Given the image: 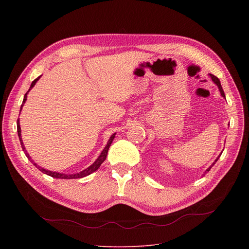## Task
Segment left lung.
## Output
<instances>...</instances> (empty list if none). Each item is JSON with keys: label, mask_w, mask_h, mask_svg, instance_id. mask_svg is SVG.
I'll return each instance as SVG.
<instances>
[{"label": "left lung", "mask_w": 249, "mask_h": 249, "mask_svg": "<svg viewBox=\"0 0 249 249\" xmlns=\"http://www.w3.org/2000/svg\"><path fill=\"white\" fill-rule=\"evenodd\" d=\"M210 76L212 77V80L214 81V83H215V84H216V85L218 86V88H219V89H220V93H221V96H222V97H224V98H225V94H224V90H223V89H222V86H221V84H220V81H219V78H218L217 76H215L214 74H212V73H210ZM219 156H220V155H219ZM218 159H219V158H218ZM218 159H217V160H215V162H216V161L218 160ZM215 162H214V163H213V164H212V165H211L210 167H209V168L207 169V172H209V171H210V169H211V167H212V166H213V165L215 164Z\"/></svg>", "instance_id": "left-lung-1"}]
</instances>
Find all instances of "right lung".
<instances>
[{"label":"right lung","instance_id":"obj_1","mask_svg":"<svg viewBox=\"0 0 249 249\" xmlns=\"http://www.w3.org/2000/svg\"><path fill=\"white\" fill-rule=\"evenodd\" d=\"M39 78H40V76H38L37 78H35V80L32 82V84H31V86H30L29 90L34 87V85L36 84V82L39 80ZM29 90H28V91H29ZM28 91H27V93H28ZM27 93H26V94H25V96H24V100H23V103H22V105H21V109H22L23 105H24V103H25V101H26V98H27ZM17 131H18V136H19V139H20V143H21L22 149H23V151L25 152L26 156H27V158H28V160H30V161L33 163V165H35V166L39 169V171H41L43 174H46V175H48V176H50V177H52V178H84V177H87V176L90 175L91 173L96 172L97 169L101 166V164L104 162V160H106V158H107V154H108V150H109V147L111 146V143H112V141H113V139H114V137H115V134H116V133H114V134L110 137V139H109V141H108V143H107L106 147H105V148L103 149V151H102V153L100 154V156L98 158V160H97L93 164H91L90 166H89L88 168H86V169H85V171H83V172H81V173H78V174H74V175H63V174H59V173H55V172H50V171H47V169H44V168L40 167L39 165H37L33 160H31V158L29 156L28 152L26 151L25 146H24V144H23L22 138H21V128H20L19 120L17 121Z\"/></svg>","mask_w":249,"mask_h":249}]
</instances>
